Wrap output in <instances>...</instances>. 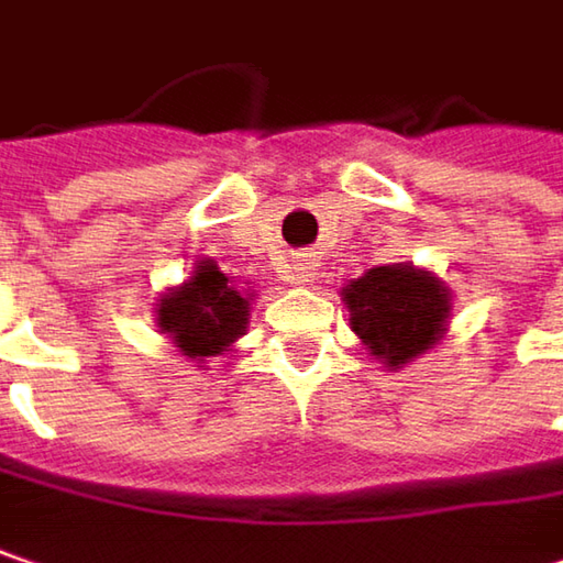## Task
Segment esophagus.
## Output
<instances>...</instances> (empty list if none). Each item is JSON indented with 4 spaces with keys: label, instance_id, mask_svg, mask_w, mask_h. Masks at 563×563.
<instances>
[{
    "label": "esophagus",
    "instance_id": "1",
    "mask_svg": "<svg viewBox=\"0 0 563 563\" xmlns=\"http://www.w3.org/2000/svg\"><path fill=\"white\" fill-rule=\"evenodd\" d=\"M314 277V261H299L296 267H292V283H299V286H309Z\"/></svg>",
    "mask_w": 563,
    "mask_h": 563
}]
</instances>
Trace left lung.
Masks as SVG:
<instances>
[{
  "instance_id": "obj_1",
  "label": "left lung",
  "mask_w": 563,
  "mask_h": 563,
  "mask_svg": "<svg viewBox=\"0 0 563 563\" xmlns=\"http://www.w3.org/2000/svg\"><path fill=\"white\" fill-rule=\"evenodd\" d=\"M350 328L388 373L433 350L449 331L452 289L430 267L385 264L341 286Z\"/></svg>"
}]
</instances>
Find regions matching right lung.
<instances>
[{"instance_id": "obj_1", "label": "right lung", "mask_w": 563, "mask_h": 563, "mask_svg": "<svg viewBox=\"0 0 563 563\" xmlns=\"http://www.w3.org/2000/svg\"><path fill=\"white\" fill-rule=\"evenodd\" d=\"M251 302L254 289L225 277L213 257H197L190 277L155 299V328L190 363H207L249 331Z\"/></svg>"}]
</instances>
